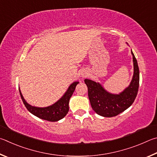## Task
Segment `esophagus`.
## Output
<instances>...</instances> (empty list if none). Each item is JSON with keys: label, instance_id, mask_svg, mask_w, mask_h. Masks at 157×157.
I'll list each match as a JSON object with an SVG mask.
<instances>
[{"label": "esophagus", "instance_id": "1", "mask_svg": "<svg viewBox=\"0 0 157 157\" xmlns=\"http://www.w3.org/2000/svg\"><path fill=\"white\" fill-rule=\"evenodd\" d=\"M87 75V72L86 71H83L81 72V76L82 77H86Z\"/></svg>", "mask_w": 157, "mask_h": 157}]
</instances>
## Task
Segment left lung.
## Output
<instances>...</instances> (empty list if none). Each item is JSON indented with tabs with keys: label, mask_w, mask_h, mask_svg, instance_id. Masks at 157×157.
<instances>
[{
	"label": "left lung",
	"mask_w": 157,
	"mask_h": 157,
	"mask_svg": "<svg viewBox=\"0 0 157 157\" xmlns=\"http://www.w3.org/2000/svg\"><path fill=\"white\" fill-rule=\"evenodd\" d=\"M131 53L134 64L133 77L130 86L120 94H111L107 92L99 83L90 79L84 80L88 88V97L92 108L100 116H117L131 106L135 100L139 86V69L132 51Z\"/></svg>",
	"instance_id": "obj_1"
}]
</instances>
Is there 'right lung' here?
Here are the masks:
<instances>
[{
    "label": "right lung",
    "mask_w": 157,
    "mask_h": 157,
    "mask_svg": "<svg viewBox=\"0 0 157 157\" xmlns=\"http://www.w3.org/2000/svg\"><path fill=\"white\" fill-rule=\"evenodd\" d=\"M79 83L78 81H75L71 83L64 95L60 99L50 106L45 108H38V107L32 106L27 103L22 95L21 90L19 89L22 101L29 112H31L34 116L40 118L41 119L49 121H58L63 118H64L69 111V101L73 92L75 90L76 85Z\"/></svg>",
    "instance_id": "obj_1"
}]
</instances>
